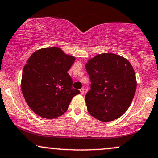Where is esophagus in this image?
Listing matches in <instances>:
<instances>
[{"instance_id":"obj_1","label":"esophagus","mask_w":158,"mask_h":158,"mask_svg":"<svg viewBox=\"0 0 158 158\" xmlns=\"http://www.w3.org/2000/svg\"><path fill=\"white\" fill-rule=\"evenodd\" d=\"M79 90H80V93H81V95L84 94V93H85V89L84 88H81Z\"/></svg>"}]
</instances>
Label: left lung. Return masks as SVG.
<instances>
[{
    "instance_id": "1",
    "label": "left lung",
    "mask_w": 158,
    "mask_h": 158,
    "mask_svg": "<svg viewBox=\"0 0 158 158\" xmlns=\"http://www.w3.org/2000/svg\"><path fill=\"white\" fill-rule=\"evenodd\" d=\"M91 81L85 96L88 113L104 122L120 118L132 103L137 81L127 59L112 53L97 54L85 64Z\"/></svg>"
}]
</instances>
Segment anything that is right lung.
<instances>
[{"label": "right lung", "mask_w": 158, "mask_h": 158, "mask_svg": "<svg viewBox=\"0 0 158 158\" xmlns=\"http://www.w3.org/2000/svg\"><path fill=\"white\" fill-rule=\"evenodd\" d=\"M75 57L58 47L36 51L23 70L21 90L25 100L37 115L54 119L67 111L72 98L79 90L72 87L68 71Z\"/></svg>", "instance_id": "1"}]
</instances>
